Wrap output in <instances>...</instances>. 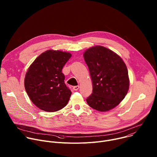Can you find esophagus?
<instances>
[{"instance_id":"obj_1","label":"esophagus","mask_w":157,"mask_h":157,"mask_svg":"<svg viewBox=\"0 0 157 157\" xmlns=\"http://www.w3.org/2000/svg\"><path fill=\"white\" fill-rule=\"evenodd\" d=\"M79 88V86H74V87H73V89H74L75 91L78 90Z\"/></svg>"}]
</instances>
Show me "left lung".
<instances>
[{
    "mask_svg": "<svg viewBox=\"0 0 157 157\" xmlns=\"http://www.w3.org/2000/svg\"><path fill=\"white\" fill-rule=\"evenodd\" d=\"M93 84L88 105L101 112L118 105L127 95L130 85L128 70L122 58L104 47L96 45L83 53Z\"/></svg>",
    "mask_w": 157,
    "mask_h": 157,
    "instance_id": "8db88e82",
    "label": "left lung"
}]
</instances>
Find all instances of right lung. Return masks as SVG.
<instances>
[{"mask_svg": "<svg viewBox=\"0 0 157 157\" xmlns=\"http://www.w3.org/2000/svg\"><path fill=\"white\" fill-rule=\"evenodd\" d=\"M71 56L69 52L48 50L29 66L24 86L30 99L40 109L53 113L68 104L71 91L64 84L61 71Z\"/></svg>", "mask_w": 157, "mask_h": 157, "instance_id": "obj_1", "label": "right lung"}]
</instances>
